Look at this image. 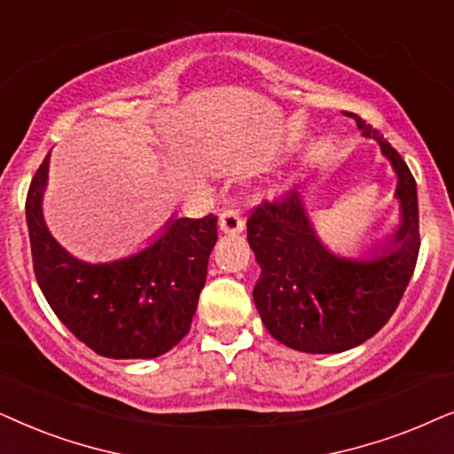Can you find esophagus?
I'll list each match as a JSON object with an SVG mask.
<instances>
[{
    "label": "esophagus",
    "mask_w": 454,
    "mask_h": 454,
    "mask_svg": "<svg viewBox=\"0 0 454 454\" xmlns=\"http://www.w3.org/2000/svg\"><path fill=\"white\" fill-rule=\"evenodd\" d=\"M220 228H222V232H226V234L243 232V228H245L243 215H240L237 209H226L220 215Z\"/></svg>",
    "instance_id": "obj_1"
}]
</instances>
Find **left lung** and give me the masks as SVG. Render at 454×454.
Returning a JSON list of instances; mask_svg holds the SVG:
<instances>
[{
	"instance_id": "1",
	"label": "left lung",
	"mask_w": 454,
	"mask_h": 454,
	"mask_svg": "<svg viewBox=\"0 0 454 454\" xmlns=\"http://www.w3.org/2000/svg\"><path fill=\"white\" fill-rule=\"evenodd\" d=\"M365 137H373L395 168L403 223L390 247L373 249L364 262L325 251L313 232L297 191L262 201L247 220V240L262 265L253 301L276 340L303 353H342L365 342L396 311L419 255L417 186L398 151L357 114ZM383 253L380 254L379 251Z\"/></svg>"
}]
</instances>
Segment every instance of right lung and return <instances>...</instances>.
I'll return each instance as SVG.
<instances>
[{"mask_svg":"<svg viewBox=\"0 0 454 454\" xmlns=\"http://www.w3.org/2000/svg\"><path fill=\"white\" fill-rule=\"evenodd\" d=\"M50 157L35 172L27 195L33 270L53 313L101 357L153 359L189 334L217 240V215L180 217L137 255L84 263L47 231L41 201Z\"/></svg>","mask_w":454,"mask_h":454,"instance_id":"add662e5","label":"right lung"}]
</instances>
